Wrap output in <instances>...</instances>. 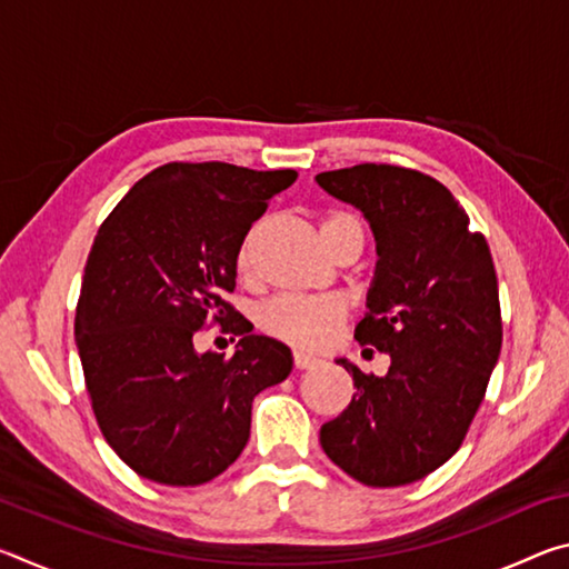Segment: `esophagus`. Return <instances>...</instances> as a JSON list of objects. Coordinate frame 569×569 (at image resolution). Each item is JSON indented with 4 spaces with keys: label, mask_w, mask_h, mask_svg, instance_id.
<instances>
[{
    "label": "esophagus",
    "mask_w": 569,
    "mask_h": 569,
    "mask_svg": "<svg viewBox=\"0 0 569 569\" xmlns=\"http://www.w3.org/2000/svg\"><path fill=\"white\" fill-rule=\"evenodd\" d=\"M293 366L296 369H313V366H319V359H313V356H306V353H293Z\"/></svg>",
    "instance_id": "obj_1"
}]
</instances>
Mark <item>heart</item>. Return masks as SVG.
I'll use <instances>...</instances> for the list:
<instances>
[{"label":"heart","mask_w":569,"mask_h":569,"mask_svg":"<svg viewBox=\"0 0 569 569\" xmlns=\"http://www.w3.org/2000/svg\"><path fill=\"white\" fill-rule=\"evenodd\" d=\"M263 228L266 223H256L238 248L240 276L253 273L256 246ZM321 233L331 253H339L346 246L363 248V226L349 210H331V213H326L321 220ZM346 319H349V303L341 296H276L258 308L256 316L263 333L303 351H319L323 346H329Z\"/></svg>","instance_id":"1"}]
</instances>
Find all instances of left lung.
<instances>
[{
    "instance_id": "1",
    "label": "left lung",
    "mask_w": 569,
    "mask_h": 569,
    "mask_svg": "<svg viewBox=\"0 0 569 569\" xmlns=\"http://www.w3.org/2000/svg\"><path fill=\"white\" fill-rule=\"evenodd\" d=\"M316 182L373 230L377 273L353 336L391 356L387 377L336 361L356 391L321 427V447L366 487L411 485L461 447L499 359L492 253L455 196L419 170L363 162Z\"/></svg>"
}]
</instances>
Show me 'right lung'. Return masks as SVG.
<instances>
[{
  "instance_id": "1",
  "label": "right lung",
  "mask_w": 569,
  "mask_h": 569,
  "mask_svg": "<svg viewBox=\"0 0 569 569\" xmlns=\"http://www.w3.org/2000/svg\"><path fill=\"white\" fill-rule=\"evenodd\" d=\"M296 170L168 162L104 218L84 266L74 339L94 419L140 477L198 487L240 457L256 393L293 369L291 349L250 333L226 293L238 248ZM239 336L237 353L198 355L207 321Z\"/></svg>"
}]
</instances>
